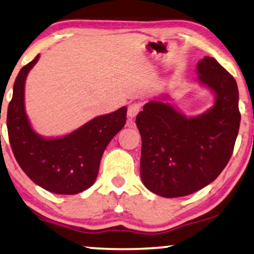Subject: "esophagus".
I'll use <instances>...</instances> for the list:
<instances>
[{"label": "esophagus", "mask_w": 254, "mask_h": 254, "mask_svg": "<svg viewBox=\"0 0 254 254\" xmlns=\"http://www.w3.org/2000/svg\"><path fill=\"white\" fill-rule=\"evenodd\" d=\"M141 111V105L137 103H133L130 104L129 106H128V110H127V116H128V119L131 120L133 118H135L137 116V113Z\"/></svg>", "instance_id": "obj_1"}]
</instances>
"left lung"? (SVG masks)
Segmentation results:
<instances>
[{"instance_id": "8db88e82", "label": "left lung", "mask_w": 254, "mask_h": 254, "mask_svg": "<svg viewBox=\"0 0 254 254\" xmlns=\"http://www.w3.org/2000/svg\"><path fill=\"white\" fill-rule=\"evenodd\" d=\"M199 81L216 96L206 113L186 118L169 103L151 100L136 117L142 183L164 197L192 194L214 182L234 151L241 113L237 83L214 58L196 67Z\"/></svg>"}]
</instances>
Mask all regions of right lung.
Masks as SVG:
<instances>
[{
  "label": "right lung",
  "mask_w": 254,
  "mask_h": 254,
  "mask_svg": "<svg viewBox=\"0 0 254 254\" xmlns=\"http://www.w3.org/2000/svg\"><path fill=\"white\" fill-rule=\"evenodd\" d=\"M39 55L20 69L8 106L12 152L26 176L48 192L77 194L93 185L103 152L126 124V107L97 117L69 135L45 138L32 129L24 107V85Z\"/></svg>",
  "instance_id": "obj_1"
}]
</instances>
